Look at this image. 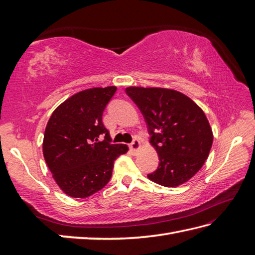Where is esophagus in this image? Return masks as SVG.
I'll use <instances>...</instances> for the list:
<instances>
[{
  "label": "esophagus",
  "mask_w": 255,
  "mask_h": 255,
  "mask_svg": "<svg viewBox=\"0 0 255 255\" xmlns=\"http://www.w3.org/2000/svg\"><path fill=\"white\" fill-rule=\"evenodd\" d=\"M140 147H141V145H140V141L138 139H133V141L129 144V148H130L131 151H138Z\"/></svg>",
  "instance_id": "1"
}]
</instances>
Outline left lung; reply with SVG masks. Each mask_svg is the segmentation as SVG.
Wrapping results in <instances>:
<instances>
[{
	"label": "left lung",
	"instance_id": "1",
	"mask_svg": "<svg viewBox=\"0 0 255 255\" xmlns=\"http://www.w3.org/2000/svg\"><path fill=\"white\" fill-rule=\"evenodd\" d=\"M148 125L151 144L159 155L156 171L148 178L176 187L196 174L208 158L214 134L196 103L181 92L164 88H126Z\"/></svg>",
	"mask_w": 255,
	"mask_h": 255
}]
</instances>
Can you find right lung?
Listing matches in <instances>:
<instances>
[{"label":"right lung","instance_id":"obj_1","mask_svg":"<svg viewBox=\"0 0 255 255\" xmlns=\"http://www.w3.org/2000/svg\"><path fill=\"white\" fill-rule=\"evenodd\" d=\"M116 86L92 88L69 97L50 116L42 153L53 180L68 196L85 198L110 182L114 162L126 144H112L102 122Z\"/></svg>","mask_w":255,"mask_h":255}]
</instances>
